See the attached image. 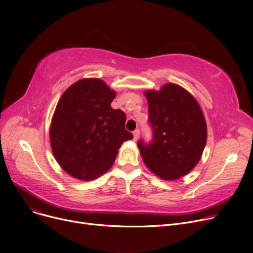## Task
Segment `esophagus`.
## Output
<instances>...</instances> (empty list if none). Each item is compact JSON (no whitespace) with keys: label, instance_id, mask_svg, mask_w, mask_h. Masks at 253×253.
Segmentation results:
<instances>
[{"label":"esophagus","instance_id":"esophagus-1","mask_svg":"<svg viewBox=\"0 0 253 253\" xmlns=\"http://www.w3.org/2000/svg\"><path fill=\"white\" fill-rule=\"evenodd\" d=\"M139 134H140V131H139V129H135V130L133 131V139H134L135 141L138 139Z\"/></svg>","mask_w":253,"mask_h":253}]
</instances>
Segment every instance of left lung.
Returning a JSON list of instances; mask_svg holds the SVG:
<instances>
[{
    "label": "left lung",
    "mask_w": 253,
    "mask_h": 253,
    "mask_svg": "<svg viewBox=\"0 0 253 253\" xmlns=\"http://www.w3.org/2000/svg\"><path fill=\"white\" fill-rule=\"evenodd\" d=\"M145 96L153 139L137 142L142 160L163 179L184 176L198 164L206 144L207 127L200 105L175 84L147 91Z\"/></svg>",
    "instance_id": "8db88e82"
}]
</instances>
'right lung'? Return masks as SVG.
Segmentation results:
<instances>
[{
    "instance_id": "add662e5",
    "label": "right lung",
    "mask_w": 253,
    "mask_h": 253,
    "mask_svg": "<svg viewBox=\"0 0 253 253\" xmlns=\"http://www.w3.org/2000/svg\"><path fill=\"white\" fill-rule=\"evenodd\" d=\"M116 93L99 79H83L60 97L50 127L52 152L75 178L99 177L114 164L121 144L133 138L126 115L114 110Z\"/></svg>"
}]
</instances>
